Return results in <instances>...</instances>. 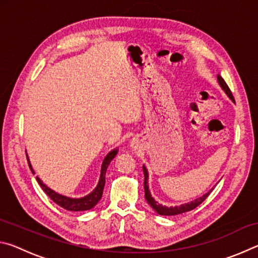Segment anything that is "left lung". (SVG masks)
<instances>
[{
    "label": "left lung",
    "instance_id": "8db88e82",
    "mask_svg": "<svg viewBox=\"0 0 258 258\" xmlns=\"http://www.w3.org/2000/svg\"><path fill=\"white\" fill-rule=\"evenodd\" d=\"M217 80H218V83H220L222 89L225 91V93L229 95V98L234 102V98H233L232 93H231V90L229 89L228 84H226V83L224 82L223 78H222L221 76H217ZM143 174H145V182H143V184H145L146 199H147L148 204H149L150 206L154 208L157 213L159 214V215H167V216L178 215V214L192 211V209L198 207L200 204L205 202V200H206V198L208 197L209 195H211V192H212V190H211L209 192H207V194H205L203 197L196 199L195 202H191L190 204H184V205H181V206H175V207H166V206H163V205L157 203L156 200L151 197V194L149 191V186H148V171H147V168L145 167V166H143Z\"/></svg>",
    "mask_w": 258,
    "mask_h": 258
}]
</instances>
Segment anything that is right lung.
Returning a JSON list of instances; mask_svg holds the SVG:
<instances>
[{
	"label": "right lung",
	"instance_id": "right-lung-1",
	"mask_svg": "<svg viewBox=\"0 0 258 258\" xmlns=\"http://www.w3.org/2000/svg\"><path fill=\"white\" fill-rule=\"evenodd\" d=\"M116 154H117V150H112L111 152H109L106 158H104L103 163H102V167H101V175H100V180H99L98 185L92 192H91L90 195H87L86 197H83V198H80V199H73V198L64 197V196H61L59 194H56V192H54L53 190H51L50 187H47L38 177H36V180L38 182V184L41 185L43 191H44L45 194L49 196V197L52 200H53V202L56 205H59L60 207L67 209V211H72V212L89 211V209L93 208L102 197L104 183H106L107 168H108L109 164H110V161L113 158H115ZM27 161H28V165H29L30 169H32V172L34 173L33 168H32V165H30V163H29L28 156H27Z\"/></svg>",
	"mask_w": 258,
	"mask_h": 258
}]
</instances>
